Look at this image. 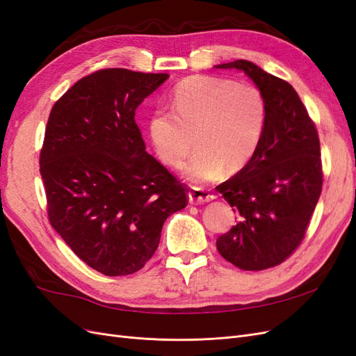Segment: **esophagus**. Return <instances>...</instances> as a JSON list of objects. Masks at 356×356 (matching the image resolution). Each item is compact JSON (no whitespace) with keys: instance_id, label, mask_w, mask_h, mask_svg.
Masks as SVG:
<instances>
[{"instance_id":"esophagus-1","label":"esophagus","mask_w":356,"mask_h":356,"mask_svg":"<svg viewBox=\"0 0 356 356\" xmlns=\"http://www.w3.org/2000/svg\"><path fill=\"white\" fill-rule=\"evenodd\" d=\"M215 196L212 195V193L209 190H204L202 187H191L188 190V200L191 203H197V204H202V203H207V202H211L213 200Z\"/></svg>"}]
</instances>
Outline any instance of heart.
I'll return each mask as SVG.
<instances>
[{"label":"heart","instance_id":"obj_1","mask_svg":"<svg viewBox=\"0 0 356 356\" xmlns=\"http://www.w3.org/2000/svg\"><path fill=\"white\" fill-rule=\"evenodd\" d=\"M172 110L159 108L148 120V134L160 160L179 166L199 147L186 166L193 181H211L234 174L250 163L261 144L267 104L261 90L215 75H191L170 95Z\"/></svg>","mask_w":356,"mask_h":356}]
</instances>
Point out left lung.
I'll return each instance as SVG.
<instances>
[{
  "mask_svg": "<svg viewBox=\"0 0 356 356\" xmlns=\"http://www.w3.org/2000/svg\"><path fill=\"white\" fill-rule=\"evenodd\" d=\"M217 68L243 71L267 104L266 131L257 153L217 187L238 215L230 232L217 239V250L242 270H266L284 263L305 239L324 177L319 136L288 81L243 59Z\"/></svg>",
  "mask_w": 356,
  "mask_h": 356,
  "instance_id": "left-lung-1",
  "label": "left lung"
}]
</instances>
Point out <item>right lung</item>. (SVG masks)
Segmentation results:
<instances>
[{
	"label": "right lung",
	"mask_w": 356,
	"mask_h": 356,
	"mask_svg": "<svg viewBox=\"0 0 356 356\" xmlns=\"http://www.w3.org/2000/svg\"><path fill=\"white\" fill-rule=\"evenodd\" d=\"M168 74L106 68L86 75L50 111L40 174L51 227L105 276L132 275L156 252L187 187L145 152L135 111Z\"/></svg>",
	"instance_id": "right-lung-1"
}]
</instances>
